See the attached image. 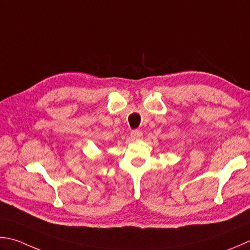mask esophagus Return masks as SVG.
I'll return each mask as SVG.
<instances>
[{
	"label": "esophagus",
	"instance_id": "obj_1",
	"mask_svg": "<svg viewBox=\"0 0 250 250\" xmlns=\"http://www.w3.org/2000/svg\"><path fill=\"white\" fill-rule=\"evenodd\" d=\"M142 136H143V133H142L140 130H133L131 132V139L132 140H134V141L140 140V139H142Z\"/></svg>",
	"mask_w": 250,
	"mask_h": 250
}]
</instances>
